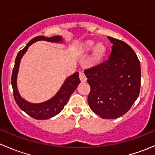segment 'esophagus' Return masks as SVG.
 <instances>
[{
    "mask_svg": "<svg viewBox=\"0 0 155 155\" xmlns=\"http://www.w3.org/2000/svg\"><path fill=\"white\" fill-rule=\"evenodd\" d=\"M79 79H80V80L82 81V82H85V81H86V76H85V73H83V72H79Z\"/></svg>",
    "mask_w": 155,
    "mask_h": 155,
    "instance_id": "1",
    "label": "esophagus"
}]
</instances>
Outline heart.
I'll return each mask as SVG.
<instances>
[{"mask_svg":"<svg viewBox=\"0 0 155 155\" xmlns=\"http://www.w3.org/2000/svg\"><path fill=\"white\" fill-rule=\"evenodd\" d=\"M95 43L94 42H87L86 43V48L87 49H91L94 46ZM107 51V47L105 45L102 43H99L95 46V48H94V52H93V60L94 61L97 62L102 59L104 57V54L106 53Z\"/></svg>","mask_w":155,"mask_h":155,"instance_id":"heart-1","label":"heart"}]
</instances>
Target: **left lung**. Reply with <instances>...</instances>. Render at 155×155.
<instances>
[{"label": "left lung", "mask_w": 155, "mask_h": 155, "mask_svg": "<svg viewBox=\"0 0 155 155\" xmlns=\"http://www.w3.org/2000/svg\"><path fill=\"white\" fill-rule=\"evenodd\" d=\"M112 44L107 60L86 69L91 91L87 102L95 114L106 119L121 117L130 109L140 91V62L133 48L108 37Z\"/></svg>", "instance_id": "8db88e82"}]
</instances>
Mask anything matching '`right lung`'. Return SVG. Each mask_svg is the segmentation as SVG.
I'll return each instance as SVG.
<instances>
[{
	"instance_id": "1",
	"label": "right lung",
	"mask_w": 155,
	"mask_h": 155,
	"mask_svg": "<svg viewBox=\"0 0 155 155\" xmlns=\"http://www.w3.org/2000/svg\"><path fill=\"white\" fill-rule=\"evenodd\" d=\"M40 40L57 43L64 42L63 37L61 36H54L52 37L38 36L30 40L25 47L21 50L17 54L15 61V65L12 70L11 83H12V90H13L14 98L20 109L35 119L46 120L55 116L56 115L61 112L64 106L68 102L70 97L76 90L78 85L80 83V79H79L78 72H76L71 76H68L57 94L51 99L45 102L40 103V104H32V103L28 102L24 98L21 97L17 87V76H18L21 59L25 54L29 46L35 42L40 41Z\"/></svg>"
}]
</instances>
